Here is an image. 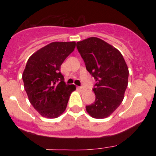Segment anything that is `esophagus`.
Segmentation results:
<instances>
[{"label": "esophagus", "instance_id": "esophagus-1", "mask_svg": "<svg viewBox=\"0 0 156 156\" xmlns=\"http://www.w3.org/2000/svg\"><path fill=\"white\" fill-rule=\"evenodd\" d=\"M78 89H80L81 92H83V91H85V88H84V87H78Z\"/></svg>", "mask_w": 156, "mask_h": 156}]
</instances>
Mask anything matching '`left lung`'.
Masks as SVG:
<instances>
[{"label":"left lung","mask_w":156,"mask_h":156,"mask_svg":"<svg viewBox=\"0 0 156 156\" xmlns=\"http://www.w3.org/2000/svg\"><path fill=\"white\" fill-rule=\"evenodd\" d=\"M76 46L87 71L96 80L92 89L95 101L86 106L87 112L96 119L108 117L123 101L128 83V66L117 48L99 38L86 39Z\"/></svg>","instance_id":"1"}]
</instances>
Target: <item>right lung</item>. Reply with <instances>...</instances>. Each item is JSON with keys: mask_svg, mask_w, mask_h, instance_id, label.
<instances>
[{"mask_svg": "<svg viewBox=\"0 0 156 156\" xmlns=\"http://www.w3.org/2000/svg\"><path fill=\"white\" fill-rule=\"evenodd\" d=\"M75 42H51L28 58L23 73L24 88L34 108L42 117L56 118L65 111L75 85L66 84L61 65L74 51Z\"/></svg>", "mask_w": 156, "mask_h": 156, "instance_id": "right-lung-1", "label": "right lung"}]
</instances>
